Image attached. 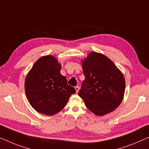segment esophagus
Returning a JSON list of instances; mask_svg holds the SVG:
<instances>
[{
    "mask_svg": "<svg viewBox=\"0 0 149 149\" xmlns=\"http://www.w3.org/2000/svg\"><path fill=\"white\" fill-rule=\"evenodd\" d=\"M75 91H76V93H77L79 92V87L78 86H75Z\"/></svg>",
    "mask_w": 149,
    "mask_h": 149,
    "instance_id": "obj_1",
    "label": "esophagus"
}]
</instances>
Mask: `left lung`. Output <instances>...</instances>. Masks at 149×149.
<instances>
[{
  "label": "left lung",
  "instance_id": "obj_1",
  "mask_svg": "<svg viewBox=\"0 0 149 149\" xmlns=\"http://www.w3.org/2000/svg\"><path fill=\"white\" fill-rule=\"evenodd\" d=\"M85 79L78 95L97 116L112 112L123 100L125 80L113 62L101 53H90L82 62Z\"/></svg>",
  "mask_w": 149,
  "mask_h": 149
}]
</instances>
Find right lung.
<instances>
[{"mask_svg": "<svg viewBox=\"0 0 149 149\" xmlns=\"http://www.w3.org/2000/svg\"><path fill=\"white\" fill-rule=\"evenodd\" d=\"M61 65L54 57L47 55L35 62L25 79L26 97L32 107L41 114L52 116L67 104L74 87L60 74Z\"/></svg>", "mask_w": 149, "mask_h": 149, "instance_id": "right-lung-1", "label": "right lung"}]
</instances>
